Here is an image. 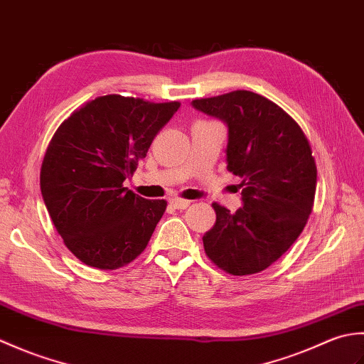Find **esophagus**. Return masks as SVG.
<instances>
[{"label":"esophagus","mask_w":364,"mask_h":364,"mask_svg":"<svg viewBox=\"0 0 364 364\" xmlns=\"http://www.w3.org/2000/svg\"><path fill=\"white\" fill-rule=\"evenodd\" d=\"M170 205L176 208V210H186V208L191 205V202L189 200H183V198H172L170 200Z\"/></svg>","instance_id":"obj_1"}]
</instances>
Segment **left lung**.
Wrapping results in <instances>:
<instances>
[{
    "label": "left lung",
    "mask_w": 364,
    "mask_h": 364,
    "mask_svg": "<svg viewBox=\"0 0 364 364\" xmlns=\"http://www.w3.org/2000/svg\"><path fill=\"white\" fill-rule=\"evenodd\" d=\"M192 106L227 123V168L242 178V208L231 214L213 203L215 223L203 236L205 252L227 274H258L289 249L313 211L318 168L310 142L288 112L255 92Z\"/></svg>",
    "instance_id": "1"
}]
</instances>
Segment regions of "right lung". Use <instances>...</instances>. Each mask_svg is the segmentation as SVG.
Listing matches in <instances>:
<instances>
[{
  "label": "right lung",
  "instance_id": "1",
  "mask_svg": "<svg viewBox=\"0 0 364 364\" xmlns=\"http://www.w3.org/2000/svg\"><path fill=\"white\" fill-rule=\"evenodd\" d=\"M180 103L105 95L60 123L46 149L41 189L64 244L84 264L119 269L141 255L166 211L123 188Z\"/></svg>",
  "mask_w": 364,
  "mask_h": 364
}]
</instances>
